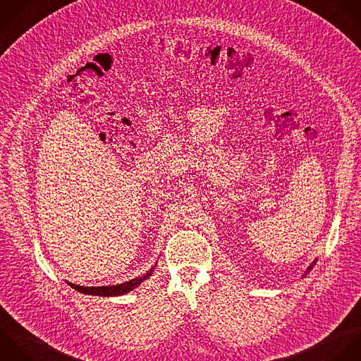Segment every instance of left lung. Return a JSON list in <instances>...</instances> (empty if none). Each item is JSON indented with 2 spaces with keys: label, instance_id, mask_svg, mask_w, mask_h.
Returning a JSON list of instances; mask_svg holds the SVG:
<instances>
[{
  "label": "left lung",
  "instance_id": "left-lung-1",
  "mask_svg": "<svg viewBox=\"0 0 361 361\" xmlns=\"http://www.w3.org/2000/svg\"><path fill=\"white\" fill-rule=\"evenodd\" d=\"M312 267H314V264H311V266H310V269H308V271H310V270H311V269H312Z\"/></svg>",
  "mask_w": 361,
  "mask_h": 361
}]
</instances>
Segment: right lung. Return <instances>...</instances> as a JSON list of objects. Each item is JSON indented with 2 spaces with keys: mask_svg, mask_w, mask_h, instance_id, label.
Listing matches in <instances>:
<instances>
[{
  "mask_svg": "<svg viewBox=\"0 0 361 361\" xmlns=\"http://www.w3.org/2000/svg\"><path fill=\"white\" fill-rule=\"evenodd\" d=\"M153 273V269H150L146 274H143L142 277L129 280L126 283L122 284H116V286H108V287H81V286H75V284H70L74 290L82 293V294H90V295H99V297H116V295H122L126 294L129 291H132L133 288H136L142 281H145L146 279H149Z\"/></svg>",
  "mask_w": 361,
  "mask_h": 361,
  "instance_id": "obj_1",
  "label": "right lung"
}]
</instances>
